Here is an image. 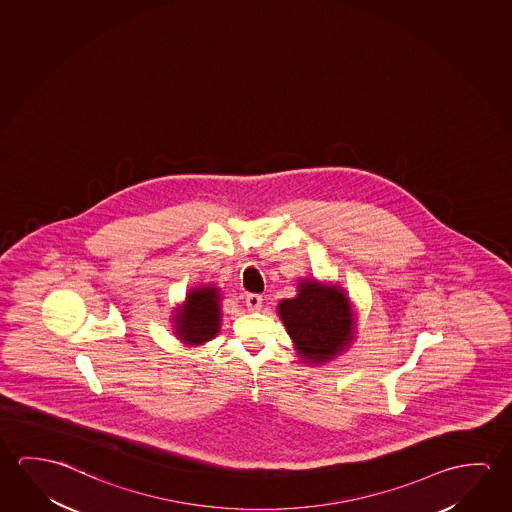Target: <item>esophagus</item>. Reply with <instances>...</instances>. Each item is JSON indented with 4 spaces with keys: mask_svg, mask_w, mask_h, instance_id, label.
I'll list each match as a JSON object with an SVG mask.
<instances>
[{
    "mask_svg": "<svg viewBox=\"0 0 512 512\" xmlns=\"http://www.w3.org/2000/svg\"><path fill=\"white\" fill-rule=\"evenodd\" d=\"M263 299H261V295L258 293H249L247 297H245V304H247V308L249 309H260L261 304H263Z\"/></svg>",
    "mask_w": 512,
    "mask_h": 512,
    "instance_id": "obj_1",
    "label": "esophagus"
}]
</instances>
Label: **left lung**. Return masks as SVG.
Listing matches in <instances>:
<instances>
[{
  "label": "left lung",
  "mask_w": 512,
  "mask_h": 512,
  "mask_svg": "<svg viewBox=\"0 0 512 512\" xmlns=\"http://www.w3.org/2000/svg\"><path fill=\"white\" fill-rule=\"evenodd\" d=\"M277 315L292 338L297 357L306 365H325L356 340L352 302L338 283L299 279L297 295L279 302Z\"/></svg>",
  "instance_id": "left-lung-1"
}]
</instances>
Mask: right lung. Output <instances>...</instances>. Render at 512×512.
Returning <instances> with one entry per match:
<instances>
[{"label":"right lung","instance_id":"obj_1","mask_svg":"<svg viewBox=\"0 0 512 512\" xmlns=\"http://www.w3.org/2000/svg\"><path fill=\"white\" fill-rule=\"evenodd\" d=\"M222 293L215 284H201L188 290L183 304L174 308V334L187 347H201L220 331Z\"/></svg>","mask_w":512,"mask_h":512}]
</instances>
